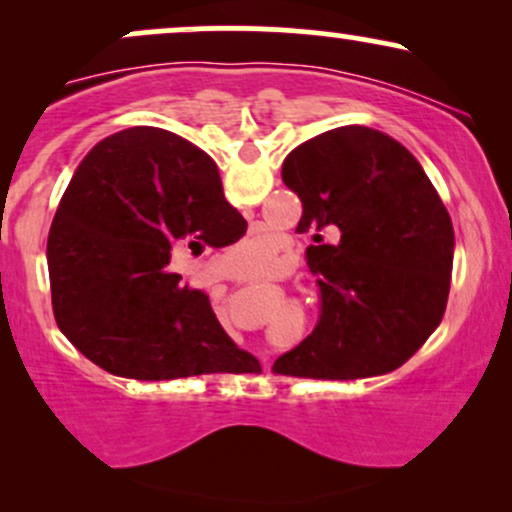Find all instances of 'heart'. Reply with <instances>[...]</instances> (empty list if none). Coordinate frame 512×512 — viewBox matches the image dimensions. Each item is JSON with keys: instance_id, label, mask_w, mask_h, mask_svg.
<instances>
[{"instance_id": "obj_1", "label": "heart", "mask_w": 512, "mask_h": 512, "mask_svg": "<svg viewBox=\"0 0 512 512\" xmlns=\"http://www.w3.org/2000/svg\"><path fill=\"white\" fill-rule=\"evenodd\" d=\"M223 262L236 274H264L274 262L272 238L260 236L236 245L223 255Z\"/></svg>"}]
</instances>
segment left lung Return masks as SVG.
Segmentation results:
<instances>
[{"label": "left lung", "mask_w": 512, "mask_h": 512, "mask_svg": "<svg viewBox=\"0 0 512 512\" xmlns=\"http://www.w3.org/2000/svg\"><path fill=\"white\" fill-rule=\"evenodd\" d=\"M281 180L303 204L298 233L320 276L322 315L274 373L356 380L402 366L436 332L450 293L455 231L414 154L390 134L337 127L293 149ZM340 233L337 246L321 231Z\"/></svg>", "instance_id": "left-lung-1"}]
</instances>
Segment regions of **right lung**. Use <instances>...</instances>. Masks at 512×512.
Instances as JSON below:
<instances>
[{"label":"right lung","instance_id":"1","mask_svg":"<svg viewBox=\"0 0 512 512\" xmlns=\"http://www.w3.org/2000/svg\"><path fill=\"white\" fill-rule=\"evenodd\" d=\"M245 226L197 146L158 127L110 134L74 170L50 226L57 327L120 378L260 373L223 332L207 293L166 269L178 250L223 248Z\"/></svg>","mask_w":512,"mask_h":512}]
</instances>
